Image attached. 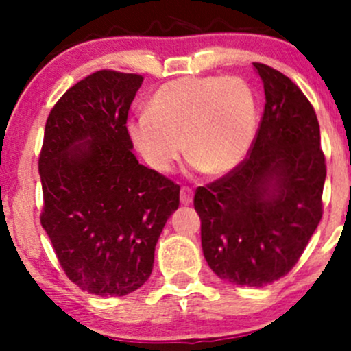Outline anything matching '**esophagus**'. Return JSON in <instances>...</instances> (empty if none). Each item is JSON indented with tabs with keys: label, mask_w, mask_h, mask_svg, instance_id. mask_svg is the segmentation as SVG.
Masks as SVG:
<instances>
[{
	"label": "esophagus",
	"mask_w": 351,
	"mask_h": 351,
	"mask_svg": "<svg viewBox=\"0 0 351 351\" xmlns=\"http://www.w3.org/2000/svg\"><path fill=\"white\" fill-rule=\"evenodd\" d=\"M180 200H182L183 205H189L193 200V190L189 189V186H182V190H180Z\"/></svg>",
	"instance_id": "34e87169"
}]
</instances>
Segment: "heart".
Listing matches in <instances>:
<instances>
[{
	"label": "heart",
	"instance_id": "obj_1",
	"mask_svg": "<svg viewBox=\"0 0 351 351\" xmlns=\"http://www.w3.org/2000/svg\"><path fill=\"white\" fill-rule=\"evenodd\" d=\"M256 122V95L243 77L185 76L159 86L127 130L156 171H169L185 147L195 168L221 176L250 153Z\"/></svg>",
	"mask_w": 351,
	"mask_h": 351
}]
</instances>
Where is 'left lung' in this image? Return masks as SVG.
Segmentation results:
<instances>
[{
  "label": "left lung",
  "instance_id": "8db88e82",
  "mask_svg": "<svg viewBox=\"0 0 351 351\" xmlns=\"http://www.w3.org/2000/svg\"><path fill=\"white\" fill-rule=\"evenodd\" d=\"M253 66L267 101L250 153L198 186L193 205L212 271L231 284L263 287L295 267L323 217L326 159L306 95L280 71Z\"/></svg>",
  "mask_w": 351,
  "mask_h": 351
}]
</instances>
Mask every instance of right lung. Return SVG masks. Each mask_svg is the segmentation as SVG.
<instances>
[{
  "label": "right lung",
  "mask_w": 351,
  "mask_h": 351,
  "mask_svg": "<svg viewBox=\"0 0 351 351\" xmlns=\"http://www.w3.org/2000/svg\"><path fill=\"white\" fill-rule=\"evenodd\" d=\"M141 74L101 69L54 105L38 156L40 224L66 277L100 297L149 278L154 247L180 205V186L139 165L127 130Z\"/></svg>",
  "instance_id": "right-lung-1"
}]
</instances>
